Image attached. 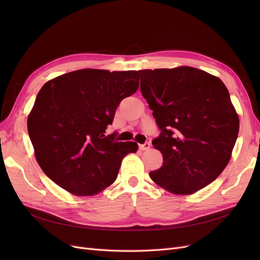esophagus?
<instances>
[{"mask_svg":"<svg viewBox=\"0 0 260 260\" xmlns=\"http://www.w3.org/2000/svg\"><path fill=\"white\" fill-rule=\"evenodd\" d=\"M139 147H140L141 151H146V149H148L149 147H151V143H149V142H145L144 144H140Z\"/></svg>","mask_w":260,"mask_h":260,"instance_id":"34e87169","label":"esophagus"}]
</instances>
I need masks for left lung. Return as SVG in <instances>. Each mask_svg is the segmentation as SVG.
Listing matches in <instances>:
<instances>
[{"label":"left lung","instance_id":"left-lung-1","mask_svg":"<svg viewBox=\"0 0 260 260\" xmlns=\"http://www.w3.org/2000/svg\"><path fill=\"white\" fill-rule=\"evenodd\" d=\"M139 74L141 93L161 130L153 145L162 155V166L149 177L172 194H194L231 159L240 120L229 91L218 77L194 67Z\"/></svg>","mask_w":260,"mask_h":260}]
</instances>
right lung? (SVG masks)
Masks as SVG:
<instances>
[{"mask_svg": "<svg viewBox=\"0 0 260 260\" xmlns=\"http://www.w3.org/2000/svg\"><path fill=\"white\" fill-rule=\"evenodd\" d=\"M137 70L80 69L58 76L39 91L28 133L44 174L70 194L95 195L117 179L136 142L105 136L120 102L139 88Z\"/></svg>", "mask_w": 260, "mask_h": 260, "instance_id": "add662e5", "label": "right lung"}]
</instances>
